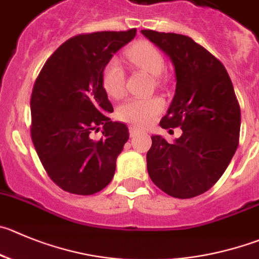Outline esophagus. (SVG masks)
Segmentation results:
<instances>
[{
    "instance_id": "obj_1",
    "label": "esophagus",
    "mask_w": 259,
    "mask_h": 259,
    "mask_svg": "<svg viewBox=\"0 0 259 259\" xmlns=\"http://www.w3.org/2000/svg\"><path fill=\"white\" fill-rule=\"evenodd\" d=\"M128 130H130V135H131V136H136V135H139L140 132H141V130H140V128H137L136 125H130V128H128Z\"/></svg>"
}]
</instances>
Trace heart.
<instances>
[{"label": "heart", "mask_w": 259, "mask_h": 259, "mask_svg": "<svg viewBox=\"0 0 259 259\" xmlns=\"http://www.w3.org/2000/svg\"><path fill=\"white\" fill-rule=\"evenodd\" d=\"M125 57L131 63L151 76H159L164 71L162 54L152 43L139 40L125 52ZM102 85L110 98L122 97L125 89V73L122 63L117 58L108 61L102 71ZM164 109V102L160 98H130L118 107V119L131 124H150Z\"/></svg>", "instance_id": "1"}]
</instances>
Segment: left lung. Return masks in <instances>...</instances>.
<instances>
[{
    "mask_svg": "<svg viewBox=\"0 0 259 259\" xmlns=\"http://www.w3.org/2000/svg\"><path fill=\"white\" fill-rule=\"evenodd\" d=\"M166 53L176 71V94L160 120L165 130L181 127L174 144L151 136L147 171L162 192L176 198L205 193L230 164L240 134V107L223 63L192 38L141 30Z\"/></svg>",
    "mask_w": 259,
    "mask_h": 259,
    "instance_id": "1",
    "label": "left lung"
}]
</instances>
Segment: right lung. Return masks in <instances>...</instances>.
Masks as SVG:
<instances>
[{"instance_id":"add662e5","label":"right lung","mask_w":259,"mask_h":259,"mask_svg":"<svg viewBox=\"0 0 259 259\" xmlns=\"http://www.w3.org/2000/svg\"><path fill=\"white\" fill-rule=\"evenodd\" d=\"M127 31L80 34L47 60L30 99L31 140L49 178L63 191L89 196L110 183L128 141L124 123L112 122L102 71L136 35ZM103 128V137L91 134Z\"/></svg>"}]
</instances>
